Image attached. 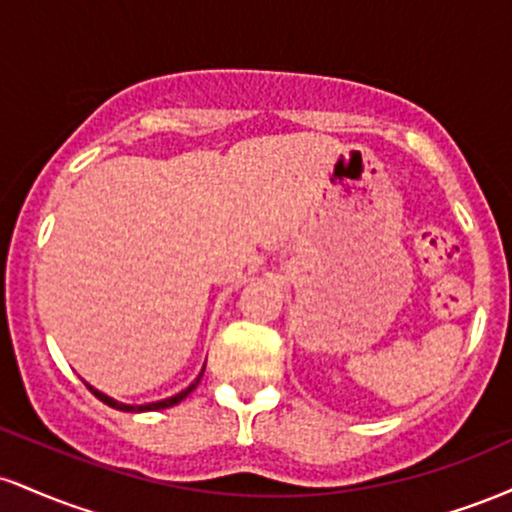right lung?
Listing matches in <instances>:
<instances>
[{
	"label": "right lung",
	"mask_w": 512,
	"mask_h": 512,
	"mask_svg": "<svg viewBox=\"0 0 512 512\" xmlns=\"http://www.w3.org/2000/svg\"><path fill=\"white\" fill-rule=\"evenodd\" d=\"M202 373H204V368H202ZM202 373H199V378L195 380V383H192L190 387H187V390H182L180 395H175V397H168V399H163V402H151V404H142V407H129V404H120V402H115V399H110L108 395H103V392L93 390L91 385H86V387H88V390L93 392V395H96L98 399H101L103 404H108V407H113V409H120V411H158V409H168V407H173V404L182 402V399H185L187 395H190L192 390H195L199 380H202Z\"/></svg>",
	"instance_id": "add662e5"
}]
</instances>
